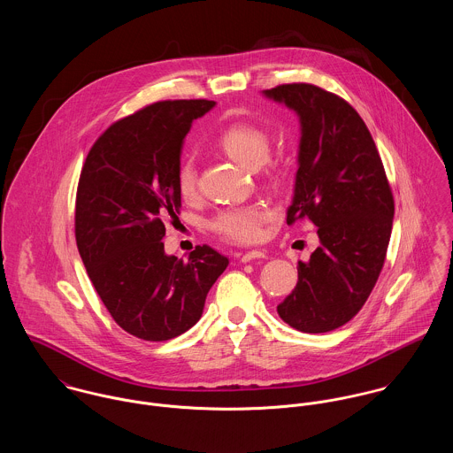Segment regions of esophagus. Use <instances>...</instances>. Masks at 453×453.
<instances>
[{"instance_id": "1", "label": "esophagus", "mask_w": 453, "mask_h": 453, "mask_svg": "<svg viewBox=\"0 0 453 453\" xmlns=\"http://www.w3.org/2000/svg\"><path fill=\"white\" fill-rule=\"evenodd\" d=\"M265 257V253L260 250H250L247 251V253H243L242 257H240V260L242 262H250V260H255V258H264Z\"/></svg>"}]
</instances>
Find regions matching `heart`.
Listing matches in <instances>:
<instances>
[{
  "label": "heart",
  "mask_w": 453,
  "mask_h": 453,
  "mask_svg": "<svg viewBox=\"0 0 453 453\" xmlns=\"http://www.w3.org/2000/svg\"><path fill=\"white\" fill-rule=\"evenodd\" d=\"M219 146L231 159L249 170L260 168L271 154V142L264 132L250 125H233L219 137ZM177 188L184 198L195 195L196 170L193 159H184L177 173ZM269 220V211L260 206H236L222 210L211 227L224 238L238 243H253L262 234V226Z\"/></svg>",
  "instance_id": "obj_1"
}]
</instances>
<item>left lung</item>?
Returning a JSON list of instances; mask_svg holds the SVG:
<instances>
[{
  "instance_id": "left-lung-1",
  "label": "left lung",
  "mask_w": 453,
  "mask_h": 453,
  "mask_svg": "<svg viewBox=\"0 0 453 453\" xmlns=\"http://www.w3.org/2000/svg\"><path fill=\"white\" fill-rule=\"evenodd\" d=\"M299 116L301 142L287 224L307 217L319 247L299 260V281L278 305L303 334L332 332L357 314L382 271L395 202L375 142L344 99L307 83L262 92Z\"/></svg>"
}]
</instances>
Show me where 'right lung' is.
Segmentation results:
<instances>
[{"mask_svg": "<svg viewBox=\"0 0 453 453\" xmlns=\"http://www.w3.org/2000/svg\"><path fill=\"white\" fill-rule=\"evenodd\" d=\"M213 101H163L111 125L88 152L76 195V243L104 305L130 335L161 342L195 326L229 260L203 245L165 253L180 208L177 173L191 123Z\"/></svg>", "mask_w": 453, "mask_h": 453, "instance_id": "obj_1", "label": "right lung"}]
</instances>
